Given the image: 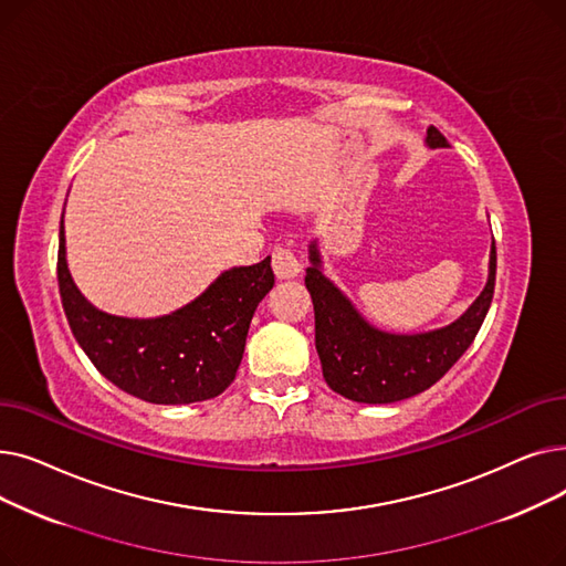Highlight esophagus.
Returning a JSON list of instances; mask_svg holds the SVG:
<instances>
[{"label": "esophagus", "mask_w": 566, "mask_h": 566, "mask_svg": "<svg viewBox=\"0 0 566 566\" xmlns=\"http://www.w3.org/2000/svg\"><path fill=\"white\" fill-rule=\"evenodd\" d=\"M273 271L280 280H291V277H298L303 271V263L295 256V252L291 248L277 245L273 250Z\"/></svg>", "instance_id": "obj_1"}]
</instances>
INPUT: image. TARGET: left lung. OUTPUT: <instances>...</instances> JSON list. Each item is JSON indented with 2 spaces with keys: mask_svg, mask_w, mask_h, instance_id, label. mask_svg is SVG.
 Wrapping results in <instances>:
<instances>
[{
  "mask_svg": "<svg viewBox=\"0 0 566 566\" xmlns=\"http://www.w3.org/2000/svg\"><path fill=\"white\" fill-rule=\"evenodd\" d=\"M427 146L444 148L448 139L433 126ZM305 286L314 303L316 350L331 388L358 403H395L429 390L478 337L495 289V243L489 256L484 291L457 321L429 333L399 335L371 325L344 291L323 275L316 241L310 243Z\"/></svg>",
  "mask_w": 566,
  "mask_h": 566,
  "instance_id": "obj_1",
  "label": "left lung"
}]
</instances>
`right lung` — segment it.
<instances>
[{"label": "right lung", "instance_id": "add662e5", "mask_svg": "<svg viewBox=\"0 0 566 566\" xmlns=\"http://www.w3.org/2000/svg\"><path fill=\"white\" fill-rule=\"evenodd\" d=\"M56 280L71 331L94 367L124 392L163 406L222 395L243 360L250 321L273 289L271 256L229 268L199 298L156 318L96 310L75 286L59 227Z\"/></svg>", "mask_w": 566, "mask_h": 566}]
</instances>
